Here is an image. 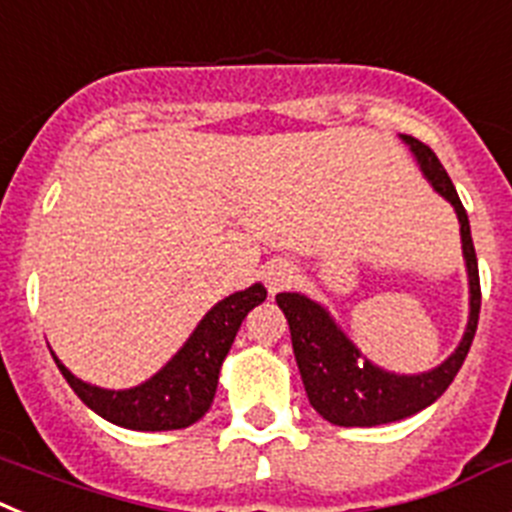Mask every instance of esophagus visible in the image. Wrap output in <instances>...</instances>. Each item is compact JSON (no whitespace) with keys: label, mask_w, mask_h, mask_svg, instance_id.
<instances>
[{"label":"esophagus","mask_w":512,"mask_h":512,"mask_svg":"<svg viewBox=\"0 0 512 512\" xmlns=\"http://www.w3.org/2000/svg\"><path fill=\"white\" fill-rule=\"evenodd\" d=\"M262 278H265V286H268L270 296H275V293L286 291V288H291L293 283H296V270H293L291 262L273 260L268 268H265Z\"/></svg>","instance_id":"34e87169"}]
</instances>
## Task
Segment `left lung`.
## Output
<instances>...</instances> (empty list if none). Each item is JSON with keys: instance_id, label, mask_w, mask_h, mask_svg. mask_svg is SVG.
Here are the masks:
<instances>
[{"instance_id": "1", "label": "left lung", "mask_w": 512, "mask_h": 512, "mask_svg": "<svg viewBox=\"0 0 512 512\" xmlns=\"http://www.w3.org/2000/svg\"><path fill=\"white\" fill-rule=\"evenodd\" d=\"M402 141L410 146L422 175L428 177L435 193H441L459 216L461 250H464L466 273H469V322H466L459 348L453 350L441 366L433 371L404 376V373L384 371V368L373 366L368 358H363L361 350L355 348L350 337L337 327L330 311L319 306L317 301L306 299L301 293H278L275 301L291 327L293 355L299 363L306 397L324 420L332 425H342V428H373V425H384V422L404 420V417L430 407L456 379L471 348L474 332H477L482 291H479L477 252L471 242L469 216H466L459 193L433 149L417 141L415 136H404V133Z\"/></svg>"}]
</instances>
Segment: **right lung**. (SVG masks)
<instances>
[{
  "label": "right lung",
  "mask_w": 512,
  "mask_h": 512,
  "mask_svg": "<svg viewBox=\"0 0 512 512\" xmlns=\"http://www.w3.org/2000/svg\"><path fill=\"white\" fill-rule=\"evenodd\" d=\"M268 296L262 283L231 293L213 306L188 342L177 350L162 371L133 389H100L77 379L64 363L53 361L64 379L92 412L113 425L128 430H180L201 420L208 412L219 384V371L237 337L247 311L262 304Z\"/></svg>",
  "instance_id": "add662e5"
}]
</instances>
